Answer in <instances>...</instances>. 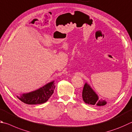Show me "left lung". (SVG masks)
Listing matches in <instances>:
<instances>
[{
    "instance_id": "1",
    "label": "left lung",
    "mask_w": 132,
    "mask_h": 132,
    "mask_svg": "<svg viewBox=\"0 0 132 132\" xmlns=\"http://www.w3.org/2000/svg\"><path fill=\"white\" fill-rule=\"evenodd\" d=\"M82 99L85 103L95 106H103L107 102L105 100L99 99V96L87 82H85L82 90Z\"/></svg>"
}]
</instances>
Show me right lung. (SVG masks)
Returning <instances> with one entry per match:
<instances>
[{
    "label": "right lung",
    "mask_w": 132,
    "mask_h": 132,
    "mask_svg": "<svg viewBox=\"0 0 132 132\" xmlns=\"http://www.w3.org/2000/svg\"><path fill=\"white\" fill-rule=\"evenodd\" d=\"M55 85V81L46 84L37 89L16 96L19 99L28 104H42L46 102L53 94Z\"/></svg>",
    "instance_id": "add662e5"
}]
</instances>
